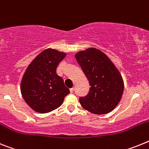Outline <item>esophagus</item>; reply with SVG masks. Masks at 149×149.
<instances>
[{
  "label": "esophagus",
  "instance_id": "obj_1",
  "mask_svg": "<svg viewBox=\"0 0 149 149\" xmlns=\"http://www.w3.org/2000/svg\"><path fill=\"white\" fill-rule=\"evenodd\" d=\"M74 88H71V89H70L71 93H74Z\"/></svg>",
  "mask_w": 149,
  "mask_h": 149
}]
</instances>
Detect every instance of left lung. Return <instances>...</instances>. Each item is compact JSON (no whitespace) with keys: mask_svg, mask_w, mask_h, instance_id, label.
Segmentation results:
<instances>
[{"mask_svg":"<svg viewBox=\"0 0 149 149\" xmlns=\"http://www.w3.org/2000/svg\"><path fill=\"white\" fill-rule=\"evenodd\" d=\"M75 58L91 86L87 95L79 98L81 106L98 115L111 112L123 94V79L119 70L105 54L94 48L79 51Z\"/></svg>","mask_w":149,"mask_h":149,"instance_id":"8db88e82","label":"left lung"}]
</instances>
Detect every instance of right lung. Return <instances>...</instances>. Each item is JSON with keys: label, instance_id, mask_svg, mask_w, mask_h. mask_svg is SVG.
I'll list each match as a JSON object with an SVG mask.
<instances>
[{"label": "right lung", "instance_id": "1", "mask_svg": "<svg viewBox=\"0 0 149 149\" xmlns=\"http://www.w3.org/2000/svg\"><path fill=\"white\" fill-rule=\"evenodd\" d=\"M65 53L52 48L41 52L28 65L21 83L26 103L36 112L49 113L61 106L69 89L56 72Z\"/></svg>", "mask_w": 149, "mask_h": 149}]
</instances>
